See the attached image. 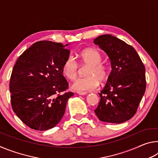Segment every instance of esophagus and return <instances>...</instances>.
<instances>
[{
	"label": "esophagus",
	"mask_w": 158,
	"mask_h": 158,
	"mask_svg": "<svg viewBox=\"0 0 158 158\" xmlns=\"http://www.w3.org/2000/svg\"><path fill=\"white\" fill-rule=\"evenodd\" d=\"M77 93H78V94L80 95H86L87 94L86 92H83V91H77Z\"/></svg>",
	"instance_id": "34e87169"
}]
</instances>
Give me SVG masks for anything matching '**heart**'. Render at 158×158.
I'll return each mask as SVG.
<instances>
[{
	"label": "heart",
	"mask_w": 158,
	"mask_h": 158,
	"mask_svg": "<svg viewBox=\"0 0 158 158\" xmlns=\"http://www.w3.org/2000/svg\"><path fill=\"white\" fill-rule=\"evenodd\" d=\"M80 62L89 65L85 77L78 78L72 84V89L77 91H87L98 87V81H103L109 75L108 66L101 62L102 56L100 52L94 48H87L79 53ZM79 65L72 56L64 61L62 67L63 75L68 79L73 80L78 73Z\"/></svg>",
	"instance_id": "obj_1"
}]
</instances>
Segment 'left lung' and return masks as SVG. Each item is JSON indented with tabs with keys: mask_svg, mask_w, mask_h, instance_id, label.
Listing matches in <instances>:
<instances>
[{
	"mask_svg": "<svg viewBox=\"0 0 158 158\" xmlns=\"http://www.w3.org/2000/svg\"><path fill=\"white\" fill-rule=\"evenodd\" d=\"M93 42L107 54L112 68L95 113L101 121L121 123L136 114L145 93V67L136 50L116 37L102 35Z\"/></svg>",
	"mask_w": 158,
	"mask_h": 158,
	"instance_id": "left-lung-1",
	"label": "left lung"
}]
</instances>
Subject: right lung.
<instances>
[{
    "mask_svg": "<svg viewBox=\"0 0 158 158\" xmlns=\"http://www.w3.org/2000/svg\"><path fill=\"white\" fill-rule=\"evenodd\" d=\"M68 44L37 42L19 57L13 68L10 81L12 107L31 129L43 131L55 127L74 95L65 92L68 83L62 73L69 55L65 49Z\"/></svg>",
    "mask_w": 158,
    "mask_h": 158,
    "instance_id": "obj_1",
    "label": "right lung"
}]
</instances>
